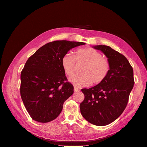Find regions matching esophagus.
Returning a JSON list of instances; mask_svg holds the SVG:
<instances>
[{"label": "esophagus", "instance_id": "34e87169", "mask_svg": "<svg viewBox=\"0 0 147 147\" xmlns=\"http://www.w3.org/2000/svg\"><path fill=\"white\" fill-rule=\"evenodd\" d=\"M79 90H80V89H79L78 88H76V87H74V92H78V91H79Z\"/></svg>", "mask_w": 147, "mask_h": 147}]
</instances>
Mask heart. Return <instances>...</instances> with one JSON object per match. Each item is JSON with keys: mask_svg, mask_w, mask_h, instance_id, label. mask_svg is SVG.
Instances as JSON below:
<instances>
[{"mask_svg": "<svg viewBox=\"0 0 147 147\" xmlns=\"http://www.w3.org/2000/svg\"><path fill=\"white\" fill-rule=\"evenodd\" d=\"M76 62L84 63L80 71L81 74L69 78V81L78 87L102 83L110 71V63L108 59L102 57L100 52L91 47L78 49L74 56L69 53L63 56L61 65L68 76L74 74Z\"/></svg>", "mask_w": 147, "mask_h": 147, "instance_id": "1", "label": "heart"}]
</instances>
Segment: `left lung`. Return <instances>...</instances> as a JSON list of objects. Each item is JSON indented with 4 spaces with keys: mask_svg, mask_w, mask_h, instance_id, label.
<instances>
[{
    "mask_svg": "<svg viewBox=\"0 0 147 147\" xmlns=\"http://www.w3.org/2000/svg\"><path fill=\"white\" fill-rule=\"evenodd\" d=\"M107 56L110 71L102 83L82 89L84 99L80 104L83 117L97 126L108 125L122 114L134 84V71L127 59L106 45L94 47Z\"/></svg>",
    "mask_w": 147,
    "mask_h": 147,
    "instance_id": "1",
    "label": "left lung"
}]
</instances>
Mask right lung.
<instances>
[{"label": "right lung", "mask_w": 147, "mask_h": 147, "mask_svg": "<svg viewBox=\"0 0 147 147\" xmlns=\"http://www.w3.org/2000/svg\"><path fill=\"white\" fill-rule=\"evenodd\" d=\"M83 42L53 41L45 44L26 62L20 75V96L31 118L47 123L55 120L74 87L61 65L64 55Z\"/></svg>", "instance_id": "right-lung-1"}]
</instances>
